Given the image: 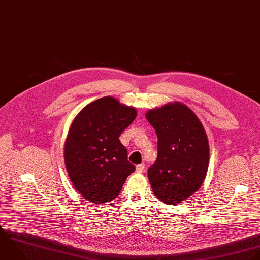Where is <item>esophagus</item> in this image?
<instances>
[{
	"label": "esophagus",
	"mask_w": 260,
	"mask_h": 260,
	"mask_svg": "<svg viewBox=\"0 0 260 260\" xmlns=\"http://www.w3.org/2000/svg\"><path fill=\"white\" fill-rule=\"evenodd\" d=\"M144 169H145V164H139V165H137V167H136V171H137L138 173H142V172L144 171Z\"/></svg>",
	"instance_id": "1"
}]
</instances>
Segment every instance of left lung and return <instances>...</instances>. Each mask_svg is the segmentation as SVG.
I'll use <instances>...</instances> for the list:
<instances>
[{
    "label": "left lung",
    "instance_id": "1",
    "mask_svg": "<svg viewBox=\"0 0 260 260\" xmlns=\"http://www.w3.org/2000/svg\"><path fill=\"white\" fill-rule=\"evenodd\" d=\"M146 118L158 137V156L148 169L154 194L177 205L202 186L209 167L210 147L196 113L180 102L151 109Z\"/></svg>",
    "mask_w": 260,
    "mask_h": 260
}]
</instances>
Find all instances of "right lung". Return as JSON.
<instances>
[{
	"instance_id": "1",
	"label": "right lung",
	"mask_w": 260,
	"mask_h": 260,
	"mask_svg": "<svg viewBox=\"0 0 260 260\" xmlns=\"http://www.w3.org/2000/svg\"><path fill=\"white\" fill-rule=\"evenodd\" d=\"M136 117V108L106 96L86 105L74 118L64 143V164L73 185L87 201H112L136 170L119 141Z\"/></svg>"
}]
</instances>
